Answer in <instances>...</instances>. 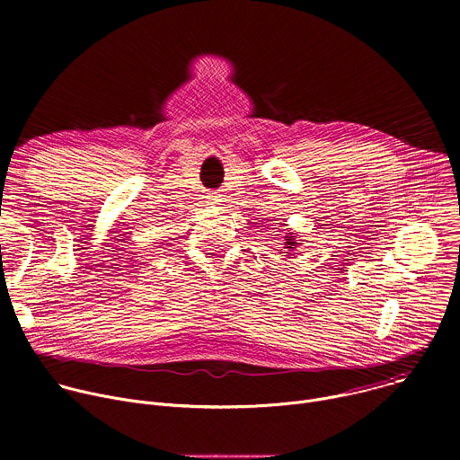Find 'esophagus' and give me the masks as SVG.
<instances>
[{
  "label": "esophagus",
  "instance_id": "esophagus-1",
  "mask_svg": "<svg viewBox=\"0 0 460 460\" xmlns=\"http://www.w3.org/2000/svg\"><path fill=\"white\" fill-rule=\"evenodd\" d=\"M206 202H208V206H218L222 202V196L218 192H208Z\"/></svg>",
  "mask_w": 460,
  "mask_h": 460
}]
</instances>
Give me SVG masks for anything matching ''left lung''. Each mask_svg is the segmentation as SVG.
Returning a JSON list of instances; mask_svg holds the SVG:
<instances>
[{
  "label": "left lung",
  "mask_w": 460,
  "mask_h": 460,
  "mask_svg": "<svg viewBox=\"0 0 460 460\" xmlns=\"http://www.w3.org/2000/svg\"><path fill=\"white\" fill-rule=\"evenodd\" d=\"M284 238H286V243H284L286 247L284 249H288V251H295L298 247V243H300L296 240V233H288ZM286 256H291V254H286Z\"/></svg>",
  "instance_id": "obj_1"
}]
</instances>
